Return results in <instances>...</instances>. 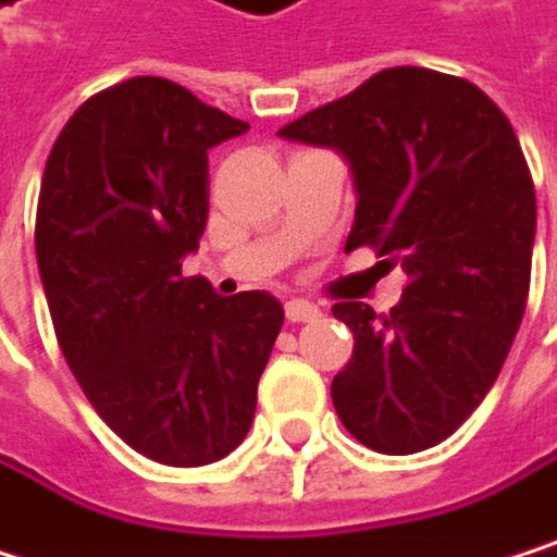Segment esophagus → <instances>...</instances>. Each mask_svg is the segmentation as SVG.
<instances>
[{
    "instance_id": "obj_1",
    "label": "esophagus",
    "mask_w": 557,
    "mask_h": 557,
    "mask_svg": "<svg viewBox=\"0 0 557 557\" xmlns=\"http://www.w3.org/2000/svg\"><path fill=\"white\" fill-rule=\"evenodd\" d=\"M284 310H287V320L290 323H313V320H320V307H313L307 300H290Z\"/></svg>"
}]
</instances>
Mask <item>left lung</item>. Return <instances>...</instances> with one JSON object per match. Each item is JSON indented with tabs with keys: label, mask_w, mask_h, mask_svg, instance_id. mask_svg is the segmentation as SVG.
<instances>
[{
	"label": "left lung",
	"mask_w": 557,
	"mask_h": 557,
	"mask_svg": "<svg viewBox=\"0 0 557 557\" xmlns=\"http://www.w3.org/2000/svg\"><path fill=\"white\" fill-rule=\"evenodd\" d=\"M281 136L349 162L346 250L369 244L408 273L388 317L333 307L356 336L333 379L339 421L392 457L447 441L493 388L529 300L535 185L512 123L463 77L388 67Z\"/></svg>",
	"instance_id": "left-lung-1"
}]
</instances>
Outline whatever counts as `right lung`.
<instances>
[{
    "label": "right lung",
    "instance_id": "add662e5",
    "mask_svg": "<svg viewBox=\"0 0 557 557\" xmlns=\"http://www.w3.org/2000/svg\"><path fill=\"white\" fill-rule=\"evenodd\" d=\"M247 133L165 77L74 110L51 146L35 253L58 346L94 411L143 457L205 467L250 431L284 326L267 290L182 276L208 221V149Z\"/></svg>",
    "mask_w": 557,
    "mask_h": 557
}]
</instances>
